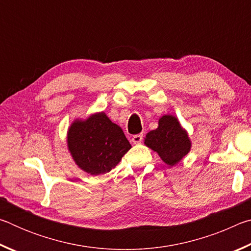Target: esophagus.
I'll list each match as a JSON object with an SVG mask.
<instances>
[{"mask_svg":"<svg viewBox=\"0 0 251 251\" xmlns=\"http://www.w3.org/2000/svg\"><path fill=\"white\" fill-rule=\"evenodd\" d=\"M143 141V135L142 134H138V135H134L133 137H131V142L134 144H141Z\"/></svg>","mask_w":251,"mask_h":251,"instance_id":"esophagus-1","label":"esophagus"}]
</instances>
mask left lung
Here are the masks:
<instances>
[{
	"label": "left lung",
	"mask_w": 251,
	"mask_h": 251,
	"mask_svg": "<svg viewBox=\"0 0 251 251\" xmlns=\"http://www.w3.org/2000/svg\"><path fill=\"white\" fill-rule=\"evenodd\" d=\"M144 144L159 155L169 166H175L190 151L192 141L182 128L178 118L164 115L159 118L158 127L146 135Z\"/></svg>",
	"instance_id": "8db88e82"
}]
</instances>
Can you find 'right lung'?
Wrapping results in <instances>:
<instances>
[{"instance_id": "1", "label": "right lung", "mask_w": 251, "mask_h": 251, "mask_svg": "<svg viewBox=\"0 0 251 251\" xmlns=\"http://www.w3.org/2000/svg\"><path fill=\"white\" fill-rule=\"evenodd\" d=\"M67 147L78 168L97 176L112 171L131 145L121 127L100 112L72 123Z\"/></svg>"}]
</instances>
